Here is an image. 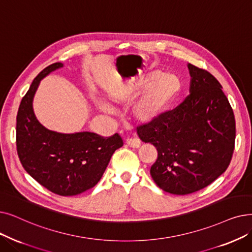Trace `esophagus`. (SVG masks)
Listing matches in <instances>:
<instances>
[{"instance_id": "1", "label": "esophagus", "mask_w": 252, "mask_h": 252, "mask_svg": "<svg viewBox=\"0 0 252 252\" xmlns=\"http://www.w3.org/2000/svg\"><path fill=\"white\" fill-rule=\"evenodd\" d=\"M126 144L129 147L139 148L141 146V141L138 138H129V139L126 140Z\"/></svg>"}]
</instances>
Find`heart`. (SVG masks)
Masks as SVG:
<instances>
[{"label":"heart","instance_id":"heart-1","mask_svg":"<svg viewBox=\"0 0 252 252\" xmlns=\"http://www.w3.org/2000/svg\"><path fill=\"white\" fill-rule=\"evenodd\" d=\"M158 73H153L151 77H156ZM145 86V81H135L126 84L118 96H113V100L120 102L127 100L139 94ZM180 90V80L175 74L165 73L161 74L153 80L145 92L142 94L139 101L133 108V115L140 123H149L158 118L165 112L170 104L173 102ZM96 107L101 111L111 113L112 109L101 100H96Z\"/></svg>","mask_w":252,"mask_h":252}]
</instances>
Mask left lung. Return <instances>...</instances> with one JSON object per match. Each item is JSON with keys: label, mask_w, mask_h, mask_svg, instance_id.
Wrapping results in <instances>:
<instances>
[{"label": "left lung", "mask_w": 252, "mask_h": 252, "mask_svg": "<svg viewBox=\"0 0 252 252\" xmlns=\"http://www.w3.org/2000/svg\"><path fill=\"white\" fill-rule=\"evenodd\" d=\"M189 94L174 109L137 127L139 138L158 150L150 175L173 194L198 191L227 169L235 148L236 123L222 86L212 74L188 64Z\"/></svg>", "instance_id": "8db88e82"}]
</instances>
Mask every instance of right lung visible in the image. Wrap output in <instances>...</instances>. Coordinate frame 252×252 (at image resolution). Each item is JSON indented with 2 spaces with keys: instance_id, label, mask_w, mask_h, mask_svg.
Segmentation results:
<instances>
[{
  "instance_id": "right-lung-1",
  "label": "right lung",
  "mask_w": 252,
  "mask_h": 252,
  "mask_svg": "<svg viewBox=\"0 0 252 252\" xmlns=\"http://www.w3.org/2000/svg\"><path fill=\"white\" fill-rule=\"evenodd\" d=\"M63 65L54 63L41 71L21 100L16 117V146L21 165L32 178L51 192L68 196L94 188L124 142L118 134L105 138L91 132H53L38 122L32 100L40 81Z\"/></svg>"
}]
</instances>
